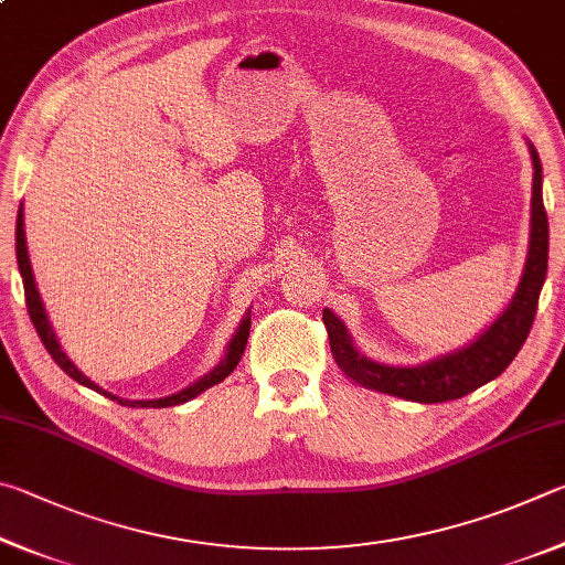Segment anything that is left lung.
<instances>
[{
  "label": "left lung",
  "instance_id": "8db88e82",
  "mask_svg": "<svg viewBox=\"0 0 565 565\" xmlns=\"http://www.w3.org/2000/svg\"><path fill=\"white\" fill-rule=\"evenodd\" d=\"M533 158V195H531V245L529 260L523 267V277L516 295L501 318L481 334L477 342L447 358L431 360L422 367H387L372 362L354 350L344 324L330 310L322 312V322L328 328L330 350L338 367L362 387L377 390L392 397L409 402L437 404L459 399L463 394L479 390L481 384L509 367L519 350L526 342L533 318L539 310V295L546 280L548 267V215L541 195V161L536 148L531 146Z\"/></svg>",
  "mask_w": 565,
  "mask_h": 565
}]
</instances>
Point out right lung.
<instances>
[{
  "label": "right lung",
  "mask_w": 565,
  "mask_h": 565,
  "mask_svg": "<svg viewBox=\"0 0 565 565\" xmlns=\"http://www.w3.org/2000/svg\"><path fill=\"white\" fill-rule=\"evenodd\" d=\"M17 263H19V273H22V280H24L26 312H29V318H32L34 330H36L39 338H42L46 352L52 354V360L58 364V367H62V370L68 374V377L76 380L78 384H84V387L94 390V392H102V394H106L108 399H114V402H118V404H124V407L128 404V407H151V409H163V407H173V404H183V402H188V399L198 397V394L205 392L207 387H213V384L223 382V380L227 377V374H231V372L237 367V362H241V358H243L245 344H247V334H250V312L245 315L243 322H241V328H237V332H235V338L231 340V344H227V354H225V360H223L221 364H217V367H215L211 374H205L203 380H198V382H195V384H191V387H188V390L178 392V394H171V397H163V399H151V402H128V399H118V397H114V394L104 392L102 387H98V384H94L92 380L86 377V374L78 372V370L74 367V364H72V360H68L66 354H64L62 344H58V340L54 338V330H52V324H49V320H46V312H44L42 298H39V290H36V285H34L32 265H29L22 205H19V215H17Z\"/></svg>",
  "instance_id": "obj_1"
}]
</instances>
